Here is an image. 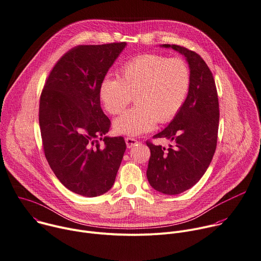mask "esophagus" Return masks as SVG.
Here are the masks:
<instances>
[{
    "instance_id": "esophagus-1",
    "label": "esophagus",
    "mask_w": 261,
    "mask_h": 261,
    "mask_svg": "<svg viewBox=\"0 0 261 261\" xmlns=\"http://www.w3.org/2000/svg\"><path fill=\"white\" fill-rule=\"evenodd\" d=\"M125 141H126V145H127V147H128V148H130V147L134 146V145L138 142V141H137V139L132 138V137H127V138L125 139Z\"/></svg>"
}]
</instances>
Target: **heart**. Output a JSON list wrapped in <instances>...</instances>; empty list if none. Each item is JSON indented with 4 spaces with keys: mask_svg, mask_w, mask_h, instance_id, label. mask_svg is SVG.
I'll use <instances>...</instances> for the list:
<instances>
[{
    "mask_svg": "<svg viewBox=\"0 0 261 261\" xmlns=\"http://www.w3.org/2000/svg\"><path fill=\"white\" fill-rule=\"evenodd\" d=\"M190 69L180 58L156 54L138 56L123 65L119 77L106 76L99 97L111 115L121 114L134 97L135 107L114 121L117 133L138 136L151 131L156 122L174 118L190 89Z\"/></svg>",
    "mask_w": 261,
    "mask_h": 261,
    "instance_id": "obj_1",
    "label": "heart"
}]
</instances>
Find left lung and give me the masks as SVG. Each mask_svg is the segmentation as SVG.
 Here are the masks:
<instances>
[{"mask_svg": "<svg viewBox=\"0 0 261 261\" xmlns=\"http://www.w3.org/2000/svg\"><path fill=\"white\" fill-rule=\"evenodd\" d=\"M186 57L190 89L186 101L170 124L153 138H166L169 147L146 142L150 158L146 176L155 191L178 195L193 188L205 174L217 143L219 105L211 70L203 58L178 45L164 44Z\"/></svg>", "mask_w": 261, "mask_h": 261, "instance_id": "1", "label": "left lung"}]
</instances>
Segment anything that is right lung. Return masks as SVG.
<instances>
[{
    "label": "right lung",
    "mask_w": 261,
    "mask_h": 261,
    "mask_svg": "<svg viewBox=\"0 0 261 261\" xmlns=\"http://www.w3.org/2000/svg\"><path fill=\"white\" fill-rule=\"evenodd\" d=\"M126 46L122 42L72 48L57 61L41 94L45 156L59 181L84 197L112 189L126 150L123 137H103L111 121L99 97L102 80Z\"/></svg>",
    "instance_id": "1"
}]
</instances>
